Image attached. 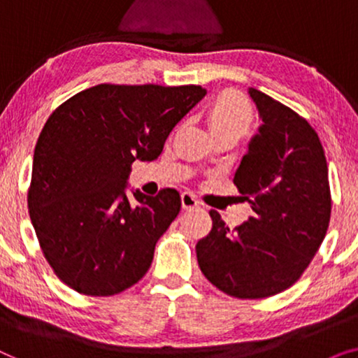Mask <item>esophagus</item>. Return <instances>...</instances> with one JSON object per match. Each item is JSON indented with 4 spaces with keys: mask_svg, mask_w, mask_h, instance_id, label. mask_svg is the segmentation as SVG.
Listing matches in <instances>:
<instances>
[{
    "mask_svg": "<svg viewBox=\"0 0 358 358\" xmlns=\"http://www.w3.org/2000/svg\"><path fill=\"white\" fill-rule=\"evenodd\" d=\"M180 202H182V208L184 210H194V208H199L200 207L199 200L195 199L192 194H189V192H184L182 195H180Z\"/></svg>",
    "mask_w": 358,
    "mask_h": 358,
    "instance_id": "34e87169",
    "label": "esophagus"
}]
</instances>
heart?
Wrapping results in <instances>:
<instances>
[{
    "mask_svg": "<svg viewBox=\"0 0 358 358\" xmlns=\"http://www.w3.org/2000/svg\"><path fill=\"white\" fill-rule=\"evenodd\" d=\"M252 122L254 110L251 104L236 91L220 92L207 110V124L213 138H243L251 130Z\"/></svg>",
    "mask_w": 358,
    "mask_h": 358,
    "instance_id": "b5f03b06",
    "label": "heart"
}]
</instances>
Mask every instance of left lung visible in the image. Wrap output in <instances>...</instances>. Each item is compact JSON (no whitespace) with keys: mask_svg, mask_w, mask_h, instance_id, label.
<instances>
[{"mask_svg":"<svg viewBox=\"0 0 358 358\" xmlns=\"http://www.w3.org/2000/svg\"><path fill=\"white\" fill-rule=\"evenodd\" d=\"M262 125L233 182L252 217L229 229L210 210L212 229L195 246L208 282L241 300L290 288L320 249L331 220L324 150L306 119L249 87Z\"/></svg>","mask_w":358,"mask_h":358,"instance_id":"obj_1","label":"left lung"}]
</instances>
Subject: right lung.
<instances>
[{
	"label": "right lung",
	"instance_id": "1",
	"mask_svg": "<svg viewBox=\"0 0 358 358\" xmlns=\"http://www.w3.org/2000/svg\"><path fill=\"white\" fill-rule=\"evenodd\" d=\"M202 86L104 85L58 106L38 135L27 192L38 244L63 283L110 296L148 272L180 210L179 192L125 195L135 159L153 161Z\"/></svg>",
	"mask_w": 358,
	"mask_h": 358
}]
</instances>
